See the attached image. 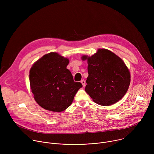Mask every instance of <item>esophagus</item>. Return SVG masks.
I'll list each match as a JSON object with an SVG mask.
<instances>
[{
	"instance_id": "34e87169",
	"label": "esophagus",
	"mask_w": 154,
	"mask_h": 154,
	"mask_svg": "<svg viewBox=\"0 0 154 154\" xmlns=\"http://www.w3.org/2000/svg\"><path fill=\"white\" fill-rule=\"evenodd\" d=\"M83 85V86H85L86 85V82H85V80H82L81 82H80Z\"/></svg>"
}]
</instances>
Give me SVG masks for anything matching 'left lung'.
I'll return each instance as SVG.
<instances>
[{
	"mask_svg": "<svg viewBox=\"0 0 154 154\" xmlns=\"http://www.w3.org/2000/svg\"><path fill=\"white\" fill-rule=\"evenodd\" d=\"M88 61V77L85 91L96 103L109 106L125 94L130 83V75L124 62L112 52L99 49Z\"/></svg>",
	"mask_w": 154,
	"mask_h": 154,
	"instance_id": "1",
	"label": "left lung"
}]
</instances>
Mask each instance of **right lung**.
<instances>
[{
    "mask_svg": "<svg viewBox=\"0 0 154 154\" xmlns=\"http://www.w3.org/2000/svg\"><path fill=\"white\" fill-rule=\"evenodd\" d=\"M69 60L57 53L45 55L34 63L30 71L29 80L36 102L49 111L61 112L72 103L80 82L74 81L66 68Z\"/></svg>",
    "mask_w": 154,
    "mask_h": 154,
    "instance_id": "1",
    "label": "right lung"
}]
</instances>
